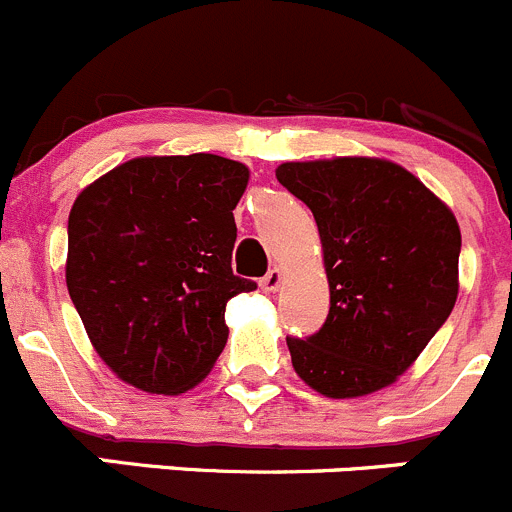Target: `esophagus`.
<instances>
[{
  "label": "esophagus",
  "instance_id": "1",
  "mask_svg": "<svg viewBox=\"0 0 512 512\" xmlns=\"http://www.w3.org/2000/svg\"><path fill=\"white\" fill-rule=\"evenodd\" d=\"M281 281H284V271L271 269L269 274L259 281V286H261V291H266V294H274V291H279Z\"/></svg>",
  "mask_w": 512,
  "mask_h": 512
}]
</instances>
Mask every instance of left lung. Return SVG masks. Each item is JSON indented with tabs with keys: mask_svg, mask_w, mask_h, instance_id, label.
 I'll return each mask as SVG.
<instances>
[{
	"mask_svg": "<svg viewBox=\"0 0 512 512\" xmlns=\"http://www.w3.org/2000/svg\"><path fill=\"white\" fill-rule=\"evenodd\" d=\"M276 178L314 213L329 281L324 326L309 339H286L296 374L332 399L389 387L457 301L455 213L384 158L281 163Z\"/></svg>",
	"mask_w": 512,
	"mask_h": 512,
	"instance_id": "left-lung-1",
	"label": "left lung"
}]
</instances>
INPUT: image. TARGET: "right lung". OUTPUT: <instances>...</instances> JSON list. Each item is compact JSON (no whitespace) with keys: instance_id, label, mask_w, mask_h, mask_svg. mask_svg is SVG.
I'll return each mask as SVG.
<instances>
[{"instance_id":"add662e5","label":"right lung","mask_w":512,"mask_h":512,"mask_svg":"<svg viewBox=\"0 0 512 512\" xmlns=\"http://www.w3.org/2000/svg\"><path fill=\"white\" fill-rule=\"evenodd\" d=\"M248 175L211 153L143 155L72 203L67 291L97 357L130 387L188 392L226 347V304L256 289L231 269Z\"/></svg>"}]
</instances>
